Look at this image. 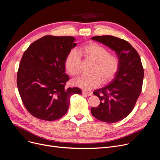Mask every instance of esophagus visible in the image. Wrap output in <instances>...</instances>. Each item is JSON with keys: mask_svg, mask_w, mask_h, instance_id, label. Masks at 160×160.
<instances>
[{"mask_svg": "<svg viewBox=\"0 0 160 160\" xmlns=\"http://www.w3.org/2000/svg\"><path fill=\"white\" fill-rule=\"evenodd\" d=\"M82 94L84 95H88V96H91L92 95V92H86V91H83L82 92Z\"/></svg>", "mask_w": 160, "mask_h": 160, "instance_id": "obj_1", "label": "esophagus"}]
</instances>
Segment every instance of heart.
<instances>
[{
	"label": "heart",
	"mask_w": 160,
	"mask_h": 160,
	"mask_svg": "<svg viewBox=\"0 0 160 160\" xmlns=\"http://www.w3.org/2000/svg\"><path fill=\"white\" fill-rule=\"evenodd\" d=\"M84 56L95 62L91 72L92 74L84 75L73 81V84L82 89H92L112 80L120 66V59L116 53H110L105 46L92 42L82 48ZM81 58L79 52L71 50L67 55L65 67L67 72L72 76H77L80 72Z\"/></svg>",
	"instance_id": "1"
}]
</instances>
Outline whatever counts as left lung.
Masks as SVG:
<instances>
[{"instance_id":"1","label":"left lung","mask_w":160,"mask_h":160,"mask_svg":"<svg viewBox=\"0 0 160 160\" xmlns=\"http://www.w3.org/2000/svg\"><path fill=\"white\" fill-rule=\"evenodd\" d=\"M92 39L114 50L120 59L114 78L108 85L93 92L101 102L96 108H91L92 114L97 120L114 123L125 118L133 110L142 91L144 69L139 55L127 41L110 35L96 36Z\"/></svg>"}]
</instances>
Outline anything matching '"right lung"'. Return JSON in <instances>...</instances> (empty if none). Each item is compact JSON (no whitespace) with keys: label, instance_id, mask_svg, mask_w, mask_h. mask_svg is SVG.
<instances>
[{"label":"right lung","instance_id":"add662e5","mask_svg":"<svg viewBox=\"0 0 160 160\" xmlns=\"http://www.w3.org/2000/svg\"><path fill=\"white\" fill-rule=\"evenodd\" d=\"M72 37L46 35L25 51L17 74V86L27 111L37 118L53 121L67 112L70 97L82 94L78 88H66L68 76L65 60L76 46Z\"/></svg>","mask_w":160,"mask_h":160}]
</instances>
